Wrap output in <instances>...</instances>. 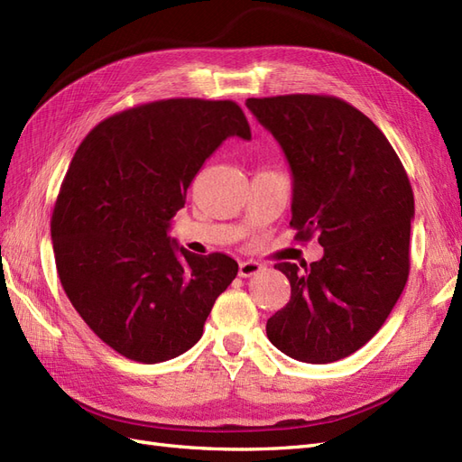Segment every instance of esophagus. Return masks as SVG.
Returning <instances> with one entry per match:
<instances>
[{"label":"esophagus","instance_id":"34e87169","mask_svg":"<svg viewBox=\"0 0 462 462\" xmlns=\"http://www.w3.org/2000/svg\"><path fill=\"white\" fill-rule=\"evenodd\" d=\"M263 270V265L256 260H246L239 263V275L241 277H253Z\"/></svg>","mask_w":462,"mask_h":462}]
</instances>
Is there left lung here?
<instances>
[{
	"mask_svg": "<svg viewBox=\"0 0 462 462\" xmlns=\"http://www.w3.org/2000/svg\"><path fill=\"white\" fill-rule=\"evenodd\" d=\"M246 107L283 148L292 173L291 227L318 233L324 256L275 263L291 300L265 324L291 358L328 365L380 331L407 285L414 194L375 125L345 100L319 94L248 97Z\"/></svg>",
	"mask_w": 462,
	"mask_h": 462,
	"instance_id": "left-lung-1",
	"label": "left lung"
}]
</instances>
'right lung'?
<instances>
[{
	"instance_id": "1",
	"label": "right lung",
	"mask_w": 462,
	"mask_h": 462,
	"mask_svg": "<svg viewBox=\"0 0 462 462\" xmlns=\"http://www.w3.org/2000/svg\"><path fill=\"white\" fill-rule=\"evenodd\" d=\"M229 136L250 141L235 102L171 97L104 119L75 152L51 216L55 265L75 310L123 356L156 365L189 351L239 272L227 254L167 236Z\"/></svg>"
}]
</instances>
